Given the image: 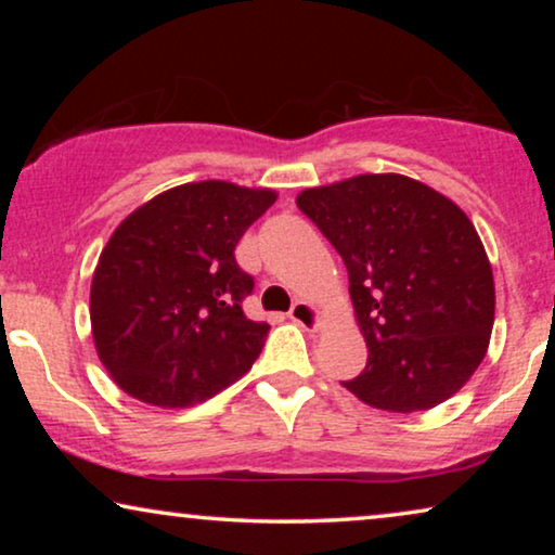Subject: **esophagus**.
I'll return each instance as SVG.
<instances>
[{"label":"esophagus","mask_w":555,"mask_h":555,"mask_svg":"<svg viewBox=\"0 0 555 555\" xmlns=\"http://www.w3.org/2000/svg\"><path fill=\"white\" fill-rule=\"evenodd\" d=\"M287 318H291L293 323L302 325V328H315L318 325V310L306 300L295 302V306L291 308V313H287Z\"/></svg>","instance_id":"obj_1"}]
</instances>
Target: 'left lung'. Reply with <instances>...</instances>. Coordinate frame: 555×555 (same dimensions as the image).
Masks as SVG:
<instances>
[{
	"label": "left lung",
	"instance_id": "1",
	"mask_svg": "<svg viewBox=\"0 0 555 555\" xmlns=\"http://www.w3.org/2000/svg\"><path fill=\"white\" fill-rule=\"evenodd\" d=\"M295 204L348 270L369 361L346 389L401 414L457 393L495 321L492 270L465 211L401 173L306 189Z\"/></svg>",
	"mask_w": 555,
	"mask_h": 555
}]
</instances>
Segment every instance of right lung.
I'll list each match as a JSON object with an SVG mask.
<instances>
[{
  "mask_svg": "<svg viewBox=\"0 0 555 555\" xmlns=\"http://www.w3.org/2000/svg\"><path fill=\"white\" fill-rule=\"evenodd\" d=\"M270 204L268 189L199 181L154 196L113 232L90 287V323L126 393L189 406L253 369L270 325L242 310L255 278L234 247Z\"/></svg>",
  "mask_w": 555,
  "mask_h": 555,
  "instance_id": "obj_1",
  "label": "right lung"
}]
</instances>
